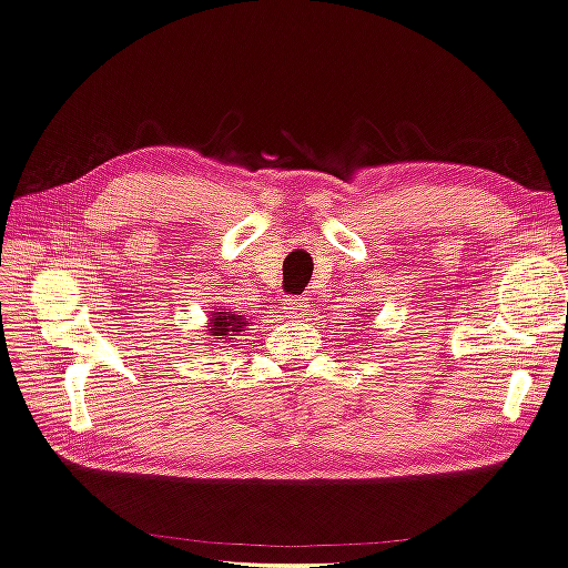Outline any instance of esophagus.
<instances>
[{
	"label": "esophagus",
	"mask_w": 568,
	"mask_h": 568,
	"mask_svg": "<svg viewBox=\"0 0 568 568\" xmlns=\"http://www.w3.org/2000/svg\"><path fill=\"white\" fill-rule=\"evenodd\" d=\"M285 310L290 318H306L310 316L312 304L306 297H293V300H285Z\"/></svg>",
	"instance_id": "esophagus-1"
}]
</instances>
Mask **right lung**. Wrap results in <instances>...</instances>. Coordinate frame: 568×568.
Here are the masks:
<instances>
[{"label":"right lung","mask_w":568,"mask_h":568,"mask_svg":"<svg viewBox=\"0 0 568 568\" xmlns=\"http://www.w3.org/2000/svg\"><path fill=\"white\" fill-rule=\"evenodd\" d=\"M245 326V318L233 314V312H216L212 316V335H235ZM221 339V337H219ZM225 339H233V337H225Z\"/></svg>","instance_id":"1"}]
</instances>
